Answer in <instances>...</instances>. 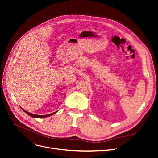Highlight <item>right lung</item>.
<instances>
[{
    "mask_svg": "<svg viewBox=\"0 0 158 158\" xmlns=\"http://www.w3.org/2000/svg\"><path fill=\"white\" fill-rule=\"evenodd\" d=\"M22 109H23V111H24L25 113H26L27 114L29 115L30 116H31V117H32V118H46V117H48V116H50V115H53V114H56V113L57 112H53V113H52V114H50L40 115H36V114H31V113H29L28 112L26 111L25 110H24L23 108H22Z\"/></svg>",
    "mask_w": 158,
    "mask_h": 158,
    "instance_id": "add662e5",
    "label": "right lung"
}]
</instances>
